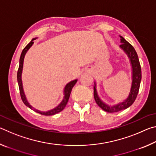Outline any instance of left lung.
I'll list each match as a JSON object with an SVG mask.
<instances>
[{
    "mask_svg": "<svg viewBox=\"0 0 156 156\" xmlns=\"http://www.w3.org/2000/svg\"><path fill=\"white\" fill-rule=\"evenodd\" d=\"M120 43H122L120 45V48L122 49L124 51H125L126 54L128 55V57L129 58L131 61V64L132 66V84L131 91L129 92V95L127 98H126L125 101L121 102L114 106H109L107 104L104 103L100 98L98 96L96 88V84L94 87V99L96 100V102L97 105L101 108L102 110L105 111V112L109 113H115L120 112V111L124 110L131 106V105L133 103L135 100L136 99V97L138 96L139 89H140V84L141 78H142V72H141V67L140 64L139 59L138 57V54L136 51L135 49L131 44L128 43L122 36H120Z\"/></svg>",
    "mask_w": 156,
    "mask_h": 156,
    "instance_id": "left-lung-1",
    "label": "left lung"
}]
</instances>
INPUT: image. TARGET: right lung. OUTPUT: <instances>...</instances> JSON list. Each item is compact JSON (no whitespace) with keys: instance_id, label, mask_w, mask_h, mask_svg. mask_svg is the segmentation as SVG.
I'll return each mask as SVG.
<instances>
[{"instance_id":"add662e5","label":"right lung","mask_w":156,"mask_h":156,"mask_svg":"<svg viewBox=\"0 0 156 156\" xmlns=\"http://www.w3.org/2000/svg\"><path fill=\"white\" fill-rule=\"evenodd\" d=\"M36 38H33L31 41L29 43L27 46H26L24 49H23L22 53H21L20 57V61H19V67H18V72H17V80H18V87H19V90H20V97L21 99H22L23 103H24L26 106L28 107L29 108H30L31 109H33L34 112H36L37 113H40V114L44 115H52L54 114H56V113H59L64 109V108L65 107L66 105L67 104V102L69 100V98L70 94H71V91L72 90V88L73 87V86L75 85V84L77 82V80H74L73 81H71L70 83H69L67 85L65 86V89H64V98L62 100V102L58 105V106H57L56 108L53 109L51 110H49L48 112H41V111H38L36 109H34L31 106L30 103L27 102V99H26L25 95L24 94V91H23V83H22V79H21V74H22V71H23V60H24V58H25V55L26 53H27V50L30 48L34 43V40H35Z\"/></svg>"}]
</instances>
